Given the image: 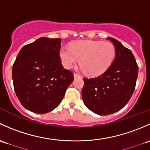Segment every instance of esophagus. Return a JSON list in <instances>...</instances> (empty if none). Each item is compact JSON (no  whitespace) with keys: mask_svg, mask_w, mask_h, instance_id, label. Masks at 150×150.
I'll list each match as a JSON object with an SVG mask.
<instances>
[{"mask_svg":"<svg viewBox=\"0 0 150 150\" xmlns=\"http://www.w3.org/2000/svg\"><path fill=\"white\" fill-rule=\"evenodd\" d=\"M74 78H78V77H80V75H79L76 73H74Z\"/></svg>","mask_w":150,"mask_h":150,"instance_id":"1","label":"esophagus"}]
</instances>
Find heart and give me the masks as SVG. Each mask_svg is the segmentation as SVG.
I'll use <instances>...</instances> for the list:
<instances>
[{
    "label": "heart",
    "mask_w": 150,
    "mask_h": 150,
    "mask_svg": "<svg viewBox=\"0 0 150 150\" xmlns=\"http://www.w3.org/2000/svg\"><path fill=\"white\" fill-rule=\"evenodd\" d=\"M60 57L67 69L73 67L80 59L84 73L96 76L111 66L115 57V48L110 42L78 40L71 43L70 47H61Z\"/></svg>",
    "instance_id": "1"
}]
</instances>
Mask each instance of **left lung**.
<instances>
[{
	"instance_id": "left-lung-1",
	"label": "left lung",
	"mask_w": 150,
	"mask_h": 150,
	"mask_svg": "<svg viewBox=\"0 0 150 150\" xmlns=\"http://www.w3.org/2000/svg\"><path fill=\"white\" fill-rule=\"evenodd\" d=\"M115 48V58L108 69L98 77L84 78L83 101L91 111L100 115L123 108L135 89L139 67L132 52L119 41L108 38Z\"/></svg>"
}]
</instances>
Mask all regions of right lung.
Instances as JSON below:
<instances>
[{
    "instance_id": "add662e5",
    "label": "right lung",
    "mask_w": 150,
    "mask_h": 150,
    "mask_svg": "<svg viewBox=\"0 0 150 150\" xmlns=\"http://www.w3.org/2000/svg\"><path fill=\"white\" fill-rule=\"evenodd\" d=\"M61 43L59 38H39L24 45L13 63L14 91L32 112L42 114L55 109L74 81L73 72L61 64Z\"/></svg>"
}]
</instances>
